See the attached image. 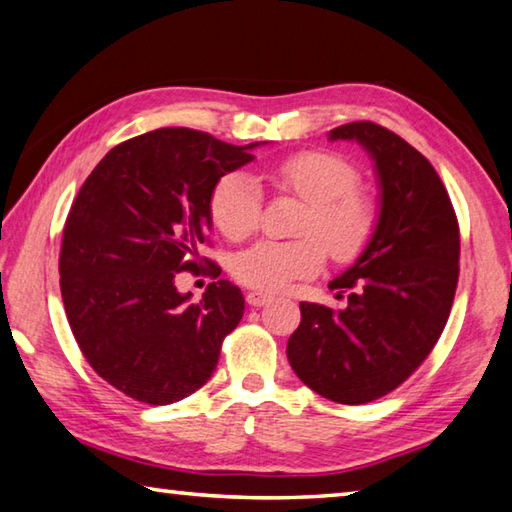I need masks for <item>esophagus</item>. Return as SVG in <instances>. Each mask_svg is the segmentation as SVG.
Here are the masks:
<instances>
[{
	"label": "esophagus",
	"mask_w": 512,
	"mask_h": 512,
	"mask_svg": "<svg viewBox=\"0 0 512 512\" xmlns=\"http://www.w3.org/2000/svg\"><path fill=\"white\" fill-rule=\"evenodd\" d=\"M271 300H273V295L266 293V291H248V295H246V302L250 306H264Z\"/></svg>",
	"instance_id": "obj_1"
}]
</instances>
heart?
<instances>
[{"label":"heart","mask_w":512,"mask_h":512,"mask_svg":"<svg viewBox=\"0 0 512 512\" xmlns=\"http://www.w3.org/2000/svg\"><path fill=\"white\" fill-rule=\"evenodd\" d=\"M280 192L309 203L302 219V239L257 241L235 257L232 273L259 291H282L293 280L311 277L324 264V248L340 259H356L376 232L378 212L367 194L356 190L360 174L338 154L309 150L280 161L273 170ZM262 188L244 172L221 176L210 194V217L232 241L253 235L262 219Z\"/></svg>","instance_id":"obj_1"}]
</instances>
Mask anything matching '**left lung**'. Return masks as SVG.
Segmentation results:
<instances>
[{
	"label": "left lung",
	"mask_w": 512,
	"mask_h": 512,
	"mask_svg": "<svg viewBox=\"0 0 512 512\" xmlns=\"http://www.w3.org/2000/svg\"><path fill=\"white\" fill-rule=\"evenodd\" d=\"M331 141H356L376 163L380 215L362 255L329 288L347 306L300 302L286 356L313 392L362 405L405 383L441 338L459 282V224L425 156L369 120L340 125Z\"/></svg>",
	"instance_id": "8db88e82"
}]
</instances>
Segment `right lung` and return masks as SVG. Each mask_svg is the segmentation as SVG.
I'll list each match as a JSON object with an SVG mask.
<instances>
[{
    "instance_id": "obj_1",
    "label": "right lung",
    "mask_w": 512,
    "mask_h": 512,
    "mask_svg": "<svg viewBox=\"0 0 512 512\" xmlns=\"http://www.w3.org/2000/svg\"><path fill=\"white\" fill-rule=\"evenodd\" d=\"M253 147L154 129L109 150L73 201L60 250L64 311L82 356L134 401L170 405L206 385L244 315V295L197 248L212 226V188L253 161ZM203 263L218 282L190 305L175 273Z\"/></svg>"
}]
</instances>
